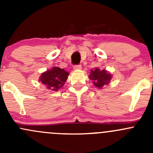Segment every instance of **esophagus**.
I'll list each match as a JSON object with an SVG mask.
<instances>
[{"label": "esophagus", "mask_w": 153, "mask_h": 153, "mask_svg": "<svg viewBox=\"0 0 153 153\" xmlns=\"http://www.w3.org/2000/svg\"><path fill=\"white\" fill-rule=\"evenodd\" d=\"M81 65H75L74 66L73 69H75V70H80V69H81Z\"/></svg>", "instance_id": "obj_1"}]
</instances>
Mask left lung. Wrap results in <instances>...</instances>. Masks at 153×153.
Masks as SVG:
<instances>
[{"label": "left lung", "instance_id": "1", "mask_svg": "<svg viewBox=\"0 0 153 153\" xmlns=\"http://www.w3.org/2000/svg\"><path fill=\"white\" fill-rule=\"evenodd\" d=\"M89 79L93 81V84L98 89H102L104 85H107L111 81L112 75L106 69L101 70L98 68L91 69L89 75Z\"/></svg>", "mask_w": 153, "mask_h": 153}]
</instances>
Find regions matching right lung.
<instances>
[{
  "label": "right lung",
  "instance_id": "1",
  "mask_svg": "<svg viewBox=\"0 0 153 153\" xmlns=\"http://www.w3.org/2000/svg\"><path fill=\"white\" fill-rule=\"evenodd\" d=\"M69 73L61 68L54 67L41 73L38 81L52 91H58L67 81Z\"/></svg>",
  "mask_w": 153,
  "mask_h": 153
}]
</instances>
